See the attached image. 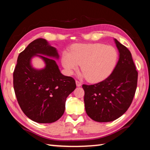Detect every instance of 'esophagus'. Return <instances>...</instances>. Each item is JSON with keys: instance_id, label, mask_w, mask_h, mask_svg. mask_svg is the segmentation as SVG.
Listing matches in <instances>:
<instances>
[{"instance_id": "34e87169", "label": "esophagus", "mask_w": 150, "mask_h": 150, "mask_svg": "<svg viewBox=\"0 0 150 150\" xmlns=\"http://www.w3.org/2000/svg\"><path fill=\"white\" fill-rule=\"evenodd\" d=\"M75 83H76V85H77V87H81V86L82 85V83L79 81H76Z\"/></svg>"}]
</instances>
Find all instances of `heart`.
<instances>
[{
  "mask_svg": "<svg viewBox=\"0 0 150 150\" xmlns=\"http://www.w3.org/2000/svg\"><path fill=\"white\" fill-rule=\"evenodd\" d=\"M117 60L118 52L115 47L99 43L74 45L71 52H63L62 57V65L67 73L72 74L81 65L83 76L92 83L107 78Z\"/></svg>",
  "mask_w": 150,
  "mask_h": 150,
  "instance_id": "obj_1",
  "label": "heart"
}]
</instances>
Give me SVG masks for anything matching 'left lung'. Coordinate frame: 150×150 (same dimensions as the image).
I'll return each mask as SVG.
<instances>
[{
	"label": "left lung",
	"instance_id": "obj_1",
	"mask_svg": "<svg viewBox=\"0 0 150 150\" xmlns=\"http://www.w3.org/2000/svg\"><path fill=\"white\" fill-rule=\"evenodd\" d=\"M119 59L113 71L101 82L83 85L87 115L96 122H108L124 115L135 95L138 71L130 51L115 39Z\"/></svg>",
	"mask_w": 150,
	"mask_h": 150
}]
</instances>
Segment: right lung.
<instances>
[{
  "label": "right lung",
  "instance_id": "1",
  "mask_svg": "<svg viewBox=\"0 0 150 150\" xmlns=\"http://www.w3.org/2000/svg\"><path fill=\"white\" fill-rule=\"evenodd\" d=\"M39 57L45 67H33L31 59ZM59 54L46 40L38 38L19 54L13 73V85L22 110L38 123H52L65 112L66 98L75 89L74 79L63 75L56 62Z\"/></svg>",
  "mask_w": 150,
  "mask_h": 150
}]
</instances>
